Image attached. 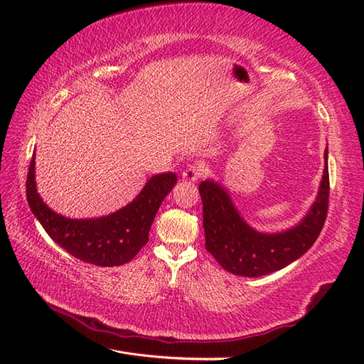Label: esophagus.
I'll return each mask as SVG.
<instances>
[{"mask_svg":"<svg viewBox=\"0 0 364 364\" xmlns=\"http://www.w3.org/2000/svg\"><path fill=\"white\" fill-rule=\"evenodd\" d=\"M203 167L202 165H197V164H191V165H188V167H186L185 170H183V173H182V178L185 179V181H190V182H197L199 181L202 176H203Z\"/></svg>","mask_w":364,"mask_h":364,"instance_id":"1","label":"esophagus"}]
</instances>
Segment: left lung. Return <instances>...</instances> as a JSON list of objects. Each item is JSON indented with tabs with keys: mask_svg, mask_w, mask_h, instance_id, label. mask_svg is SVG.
I'll list each match as a JSON object with an SVG mask.
<instances>
[{
	"mask_svg": "<svg viewBox=\"0 0 364 364\" xmlns=\"http://www.w3.org/2000/svg\"><path fill=\"white\" fill-rule=\"evenodd\" d=\"M203 203L205 247L229 273L258 278L289 266L310 249L325 225L329 199L328 149L321 188L308 214L284 232L264 234L250 228L222 185L208 179L199 185Z\"/></svg>",
	"mask_w": 364,
	"mask_h": 364,
	"instance_id": "obj_1",
	"label": "left lung"
}]
</instances>
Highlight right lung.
Masks as SVG:
<instances>
[{
    "label": "right lung",
    "mask_w": 364,
    "mask_h": 364,
    "mask_svg": "<svg viewBox=\"0 0 364 364\" xmlns=\"http://www.w3.org/2000/svg\"><path fill=\"white\" fill-rule=\"evenodd\" d=\"M178 176L156 174L124 208L98 218L75 220L63 217L42 202L36 190L35 156L27 174V200L31 213L39 220L51 240L83 262L114 267L129 262L147 245L153 220L162 200L171 191Z\"/></svg>",
    "instance_id": "obj_1"
}]
</instances>
